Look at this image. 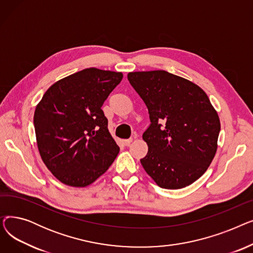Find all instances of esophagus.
<instances>
[{"label":"esophagus","instance_id":"esophagus-1","mask_svg":"<svg viewBox=\"0 0 253 253\" xmlns=\"http://www.w3.org/2000/svg\"><path fill=\"white\" fill-rule=\"evenodd\" d=\"M132 140H133V139H132V138H129V139H124V140H123V143H124L125 145H129V144L132 142Z\"/></svg>","mask_w":253,"mask_h":253}]
</instances>
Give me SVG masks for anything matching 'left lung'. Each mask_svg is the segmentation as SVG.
Wrapping results in <instances>:
<instances>
[{
  "mask_svg": "<svg viewBox=\"0 0 253 253\" xmlns=\"http://www.w3.org/2000/svg\"><path fill=\"white\" fill-rule=\"evenodd\" d=\"M128 81L149 111L142 134L149 151L140 159L160 188L188 187L208 169L217 150L220 122L206 93L166 71L132 72Z\"/></svg>",
  "mask_w": 253,
  "mask_h": 253,
  "instance_id": "1",
  "label": "left lung"
}]
</instances>
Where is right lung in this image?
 I'll list each match as a JSON object with an SVG mask.
<instances>
[{
    "label": "right lung",
    "instance_id": "obj_1",
    "mask_svg": "<svg viewBox=\"0 0 253 253\" xmlns=\"http://www.w3.org/2000/svg\"><path fill=\"white\" fill-rule=\"evenodd\" d=\"M123 74L85 69L53 84L36 106L38 150L62 183L85 188L110 168L119 147L101 106Z\"/></svg>",
    "mask_w": 253,
    "mask_h": 253
}]
</instances>
